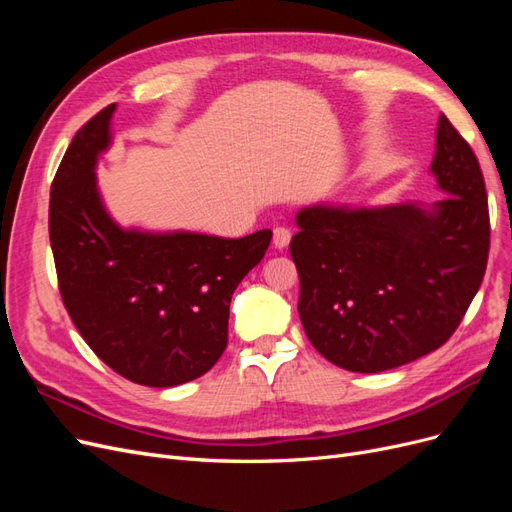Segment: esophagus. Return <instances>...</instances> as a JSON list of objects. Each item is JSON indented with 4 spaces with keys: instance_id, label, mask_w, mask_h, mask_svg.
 I'll list each match as a JSON object with an SVG mask.
<instances>
[{
    "instance_id": "obj_1",
    "label": "esophagus",
    "mask_w": 512,
    "mask_h": 512,
    "mask_svg": "<svg viewBox=\"0 0 512 512\" xmlns=\"http://www.w3.org/2000/svg\"><path fill=\"white\" fill-rule=\"evenodd\" d=\"M290 237H292V232L286 226H277L273 230V245L277 247V250H284V247H288V243H290Z\"/></svg>"
}]
</instances>
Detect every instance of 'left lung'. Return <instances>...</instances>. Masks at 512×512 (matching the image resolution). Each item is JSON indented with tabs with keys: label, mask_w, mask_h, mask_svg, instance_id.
Returning <instances> with one entry per match:
<instances>
[{
	"label": "left lung",
	"mask_w": 512,
	"mask_h": 512,
	"mask_svg": "<svg viewBox=\"0 0 512 512\" xmlns=\"http://www.w3.org/2000/svg\"><path fill=\"white\" fill-rule=\"evenodd\" d=\"M433 205H314L297 213L290 256L309 342L337 367L378 374L438 350L466 316L489 256L485 179L444 115Z\"/></svg>",
	"instance_id": "1"
}]
</instances>
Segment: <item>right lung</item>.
I'll return each mask as SVG.
<instances>
[{"mask_svg": "<svg viewBox=\"0 0 512 512\" xmlns=\"http://www.w3.org/2000/svg\"><path fill=\"white\" fill-rule=\"evenodd\" d=\"M115 104L74 134L51 185L49 235L68 314L100 359L143 386H177L218 363L232 292L265 256L269 228L241 239L121 228L96 179Z\"/></svg>", "mask_w": 512, "mask_h": 512, "instance_id": "1", "label": "right lung"}]
</instances>
